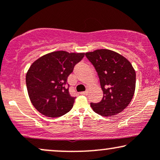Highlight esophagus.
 <instances>
[{
  "label": "esophagus",
  "instance_id": "34e87169",
  "mask_svg": "<svg viewBox=\"0 0 160 160\" xmlns=\"http://www.w3.org/2000/svg\"><path fill=\"white\" fill-rule=\"evenodd\" d=\"M80 94H81V95H86L88 94V92H87V91L82 92H80Z\"/></svg>",
  "mask_w": 160,
  "mask_h": 160
}]
</instances>
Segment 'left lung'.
<instances>
[{
  "instance_id": "1",
  "label": "left lung",
  "mask_w": 160,
  "mask_h": 160,
  "mask_svg": "<svg viewBox=\"0 0 160 160\" xmlns=\"http://www.w3.org/2000/svg\"><path fill=\"white\" fill-rule=\"evenodd\" d=\"M86 58L94 66L99 78L103 98L98 103H90L95 113L111 117L122 112L133 98L136 74L125 57L109 49L86 52Z\"/></svg>"
}]
</instances>
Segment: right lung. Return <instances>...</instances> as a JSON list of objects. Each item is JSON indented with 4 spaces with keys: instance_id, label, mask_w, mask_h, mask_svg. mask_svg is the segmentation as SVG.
Listing matches in <instances>:
<instances>
[{
    "instance_id": "obj_1",
    "label": "right lung",
    "mask_w": 160,
    "mask_h": 160,
    "mask_svg": "<svg viewBox=\"0 0 160 160\" xmlns=\"http://www.w3.org/2000/svg\"><path fill=\"white\" fill-rule=\"evenodd\" d=\"M85 53L56 51L40 57L26 74L29 98L34 107L48 117H58L69 112L75 97L69 93L68 78Z\"/></svg>"
}]
</instances>
